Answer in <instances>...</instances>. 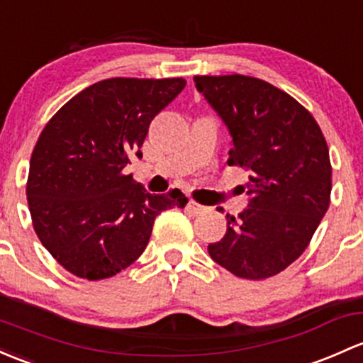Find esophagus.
<instances>
[{"label": "esophagus", "instance_id": "34e87169", "mask_svg": "<svg viewBox=\"0 0 363 363\" xmlns=\"http://www.w3.org/2000/svg\"><path fill=\"white\" fill-rule=\"evenodd\" d=\"M188 208H189V211H191L193 213H203V212H207V211H208L207 207H203V205L196 203V201H194V200H189Z\"/></svg>", "mask_w": 363, "mask_h": 363}]
</instances>
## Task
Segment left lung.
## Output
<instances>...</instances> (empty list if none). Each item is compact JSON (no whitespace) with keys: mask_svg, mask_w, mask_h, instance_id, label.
<instances>
[{"mask_svg":"<svg viewBox=\"0 0 363 363\" xmlns=\"http://www.w3.org/2000/svg\"><path fill=\"white\" fill-rule=\"evenodd\" d=\"M196 90L230 130L228 165L242 167L238 186L249 207L228 213L220 242L208 245L219 266L247 280L284 272L310 245L333 189L329 147L318 123L296 99L243 74L194 76Z\"/></svg>","mask_w":363,"mask_h":363,"instance_id":"left-lung-1","label":"left lung"}]
</instances>
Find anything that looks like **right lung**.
<instances>
[{
  "mask_svg": "<svg viewBox=\"0 0 363 363\" xmlns=\"http://www.w3.org/2000/svg\"><path fill=\"white\" fill-rule=\"evenodd\" d=\"M182 78H109L82 90L45 125L33 150L28 203L34 231L67 272L114 277L146 249L158 213L184 208L181 191L151 194L123 174L152 118L181 94Z\"/></svg>",
  "mask_w": 363,
  "mask_h": 363,
  "instance_id": "right-lung-1",
  "label": "right lung"
}]
</instances>
